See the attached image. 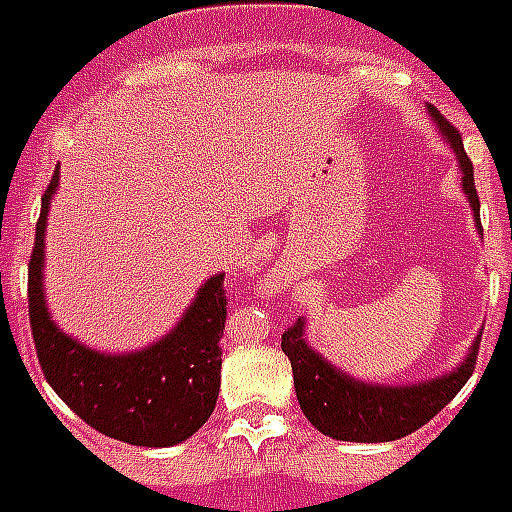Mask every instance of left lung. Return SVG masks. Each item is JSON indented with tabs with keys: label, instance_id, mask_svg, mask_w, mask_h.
<instances>
[{
	"label": "left lung",
	"instance_id": "obj_1",
	"mask_svg": "<svg viewBox=\"0 0 512 512\" xmlns=\"http://www.w3.org/2000/svg\"><path fill=\"white\" fill-rule=\"evenodd\" d=\"M430 118L444 134V140L458 157L460 184L463 195L474 212V223L480 226V198L474 190V168L463 151L460 132L441 112L427 104ZM480 336L471 342L469 353L452 372L438 378L422 380V383H402V386H383V383H366L344 369L333 366L322 353H317L306 339V320H300L284 331L281 350L292 364L295 375V391L300 411L322 436H331L336 441H358V444H380V441H397L411 436L436 416L452 397L458 394L477 364Z\"/></svg>",
	"mask_w": 512,
	"mask_h": 512
}]
</instances>
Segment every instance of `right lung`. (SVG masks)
Returning a JSON list of instances; mask_svg holds the SVG:
<instances>
[{"instance_id":"1","label":"right lung","mask_w":512,"mask_h":512,"mask_svg":"<svg viewBox=\"0 0 512 512\" xmlns=\"http://www.w3.org/2000/svg\"><path fill=\"white\" fill-rule=\"evenodd\" d=\"M60 165L41 198L30 256V328L49 386L99 433L134 447H173L198 433L220 391V339L226 328L223 273L206 278L176 328L132 353H101L60 331L43 292L46 220Z\"/></svg>"}]
</instances>
